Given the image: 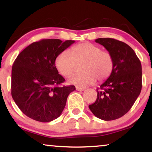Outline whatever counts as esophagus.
I'll list each match as a JSON object with an SVG mask.
<instances>
[{
	"mask_svg": "<svg viewBox=\"0 0 152 152\" xmlns=\"http://www.w3.org/2000/svg\"><path fill=\"white\" fill-rule=\"evenodd\" d=\"M76 91H84L86 90L85 88H81V87H79V86H76Z\"/></svg>",
	"mask_w": 152,
	"mask_h": 152,
	"instance_id": "esophagus-1",
	"label": "esophagus"
}]
</instances>
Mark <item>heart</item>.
Masks as SVG:
<instances>
[{"label": "heart", "instance_id": "1", "mask_svg": "<svg viewBox=\"0 0 152 152\" xmlns=\"http://www.w3.org/2000/svg\"><path fill=\"white\" fill-rule=\"evenodd\" d=\"M56 66L61 75L70 77L81 65L82 72L69 80L70 83L86 86L96 81H102L110 75L113 68L112 58L107 51L89 42L79 43L72 47L69 52L64 51L56 58Z\"/></svg>", "mask_w": 152, "mask_h": 152}]
</instances>
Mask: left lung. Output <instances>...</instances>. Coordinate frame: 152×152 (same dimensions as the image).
Listing matches in <instances>:
<instances>
[{
  "label": "left lung",
  "instance_id": "obj_1",
  "mask_svg": "<svg viewBox=\"0 0 152 152\" xmlns=\"http://www.w3.org/2000/svg\"><path fill=\"white\" fill-rule=\"evenodd\" d=\"M109 51L113 70L100 86L97 98L89 109L94 116L104 121L115 120L125 115L134 104L142 87L141 64L133 49L112 38L95 40Z\"/></svg>",
  "mask_w": 152,
  "mask_h": 152
}]
</instances>
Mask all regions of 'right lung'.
I'll return each instance as SVG.
<instances>
[{
	"label": "right lung",
	"mask_w": 152,
	"mask_h": 152,
	"mask_svg": "<svg viewBox=\"0 0 152 152\" xmlns=\"http://www.w3.org/2000/svg\"><path fill=\"white\" fill-rule=\"evenodd\" d=\"M75 42L42 39L24 49L12 67L11 95L20 110L31 119L50 122L60 116L67 98L76 90L60 85L65 79L55 65L59 53Z\"/></svg>",
	"instance_id": "obj_1"
}]
</instances>
